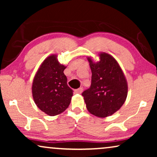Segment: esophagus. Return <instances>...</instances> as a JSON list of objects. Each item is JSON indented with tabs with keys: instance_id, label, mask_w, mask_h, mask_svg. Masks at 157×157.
<instances>
[{
	"instance_id": "obj_1",
	"label": "esophagus",
	"mask_w": 157,
	"mask_h": 157,
	"mask_svg": "<svg viewBox=\"0 0 157 157\" xmlns=\"http://www.w3.org/2000/svg\"><path fill=\"white\" fill-rule=\"evenodd\" d=\"M83 91V88H79L78 89L75 90V93L76 94H81Z\"/></svg>"
}]
</instances>
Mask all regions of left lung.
<instances>
[{"label":"left lung","mask_w":157,"mask_h":157,"mask_svg":"<svg viewBox=\"0 0 157 157\" xmlns=\"http://www.w3.org/2000/svg\"><path fill=\"white\" fill-rule=\"evenodd\" d=\"M99 61L87 57L91 68V84L82 93L88 111L100 118L107 117L119 110L127 97L126 77L114 58L109 53H98Z\"/></svg>","instance_id":"1"}]
</instances>
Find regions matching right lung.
<instances>
[{
    "label": "right lung",
    "instance_id": "right-lung-1",
    "mask_svg": "<svg viewBox=\"0 0 157 157\" xmlns=\"http://www.w3.org/2000/svg\"><path fill=\"white\" fill-rule=\"evenodd\" d=\"M66 68L58 61L57 55L52 54L43 61L33 78L34 102L43 112L51 117L63 112L71 100L73 90L67 85L63 73Z\"/></svg>",
    "mask_w": 157,
    "mask_h": 157
}]
</instances>
